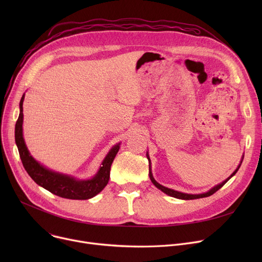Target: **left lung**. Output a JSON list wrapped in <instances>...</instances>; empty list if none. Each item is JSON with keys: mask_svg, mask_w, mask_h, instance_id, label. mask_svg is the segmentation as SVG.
<instances>
[{"mask_svg": "<svg viewBox=\"0 0 262 262\" xmlns=\"http://www.w3.org/2000/svg\"><path fill=\"white\" fill-rule=\"evenodd\" d=\"M146 157H147V159H148V163H149V171H148V175H149V180H150V182H152L154 185H155V187L156 188H158L159 190H161L163 193H166V194H168V195H170V196H172V198H175V199H180V200H196V199H202V198H207V196H210V195H212L214 192H216L219 189H221L229 180L230 178L235 175L237 172H238V170H239V168H240V166H241V163H242V160H243V157L244 156H242V158H241V161H240V163H239V166H238V168L232 172V174L230 175V176H228L225 181H223L222 183H220V184H217V185H215L214 187H212L210 190H208L207 192H204V193H199V194H190V193H184V192H180V191H176V190H173V189H170V188H167V187H164V186H162V185H160L159 183H157L156 181H155V178H154V176H153V174H152V168H150V159H149V157H148V154H147V152H146Z\"/></svg>", "mask_w": 262, "mask_h": 262, "instance_id": "8db88e82", "label": "left lung"}]
</instances>
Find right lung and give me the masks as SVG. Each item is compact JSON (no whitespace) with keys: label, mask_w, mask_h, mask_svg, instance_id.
I'll use <instances>...</instances> for the list:
<instances>
[{"label":"right lung","mask_w":262,"mask_h":262,"mask_svg":"<svg viewBox=\"0 0 262 262\" xmlns=\"http://www.w3.org/2000/svg\"><path fill=\"white\" fill-rule=\"evenodd\" d=\"M25 94L22 95L20 101V114L15 127V139L19 149L20 158L23 167L32 177V180L39 186L47 189L51 193L69 200H88L100 192L106 187L109 181L110 167L119 152L120 144H115L110 148L98 172L89 180H78V178L62 174L56 171L50 170L43 164L38 162L30 153L23 138V101Z\"/></svg>","instance_id":"right-lung-1"}]
</instances>
